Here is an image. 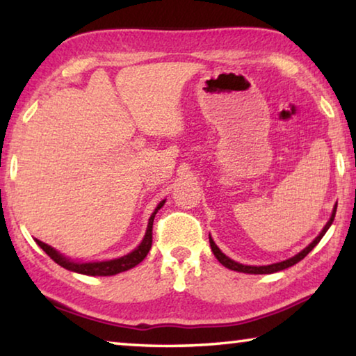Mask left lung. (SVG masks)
I'll list each match as a JSON object with an SVG mask.
<instances>
[{
    "label": "left lung",
    "instance_id": "8db88e82",
    "mask_svg": "<svg viewBox=\"0 0 356 356\" xmlns=\"http://www.w3.org/2000/svg\"><path fill=\"white\" fill-rule=\"evenodd\" d=\"M336 209H337V206H334V209H333V213H331L328 222H327V225H325V227L322 229V232L318 234V236H317L314 240H312V242H311L308 246H306L305 250H301V251L298 252V254H295V256H293V257H291V259H286V261H282V262H276V264H272V265H259V267H256V265H243V264H238V262H236V261H232L231 257H227V256L225 254V252H221V250L218 248V246L215 245L213 238L209 236L210 248H212L215 257L218 259V262L225 265L226 268H229V270H234V272H242V273H250V275H268V273L281 272V270L292 267V265H295L297 262H300L301 259H305V257L308 256L309 252L312 251V248H314V246H316L318 242H321L322 237L325 236V232L328 231L330 226H331V222H333V220H334Z\"/></svg>",
    "mask_w": 356,
    "mask_h": 356
}]
</instances>
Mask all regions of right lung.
Masks as SVG:
<instances>
[{"label":"right lung","mask_w":356,"mask_h":356,"mask_svg":"<svg viewBox=\"0 0 356 356\" xmlns=\"http://www.w3.org/2000/svg\"><path fill=\"white\" fill-rule=\"evenodd\" d=\"M163 204H165V200L155 207L154 213L150 215L149 222H147V229H146V236H144L140 246H136V248L131 252H129V254L118 257V259H111V261L74 262L65 256H63L61 252H58L55 248H51L50 245L40 242V240H38V238H35V243H38L40 248L44 250L58 265H61V267H64L65 270H70V272L89 275V276H111V275H118L120 272H127V270L134 268L135 265L140 264L143 259L147 256L150 246H152V225H154L155 213L159 212L161 207H163Z\"/></svg>","instance_id":"obj_1"}]
</instances>
